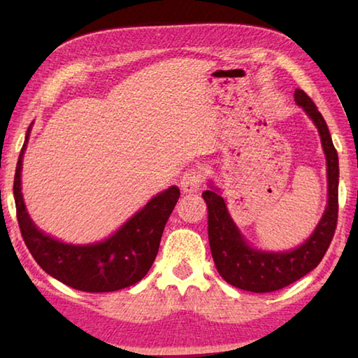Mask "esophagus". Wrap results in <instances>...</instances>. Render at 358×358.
<instances>
[{
  "label": "esophagus",
  "mask_w": 358,
  "mask_h": 358,
  "mask_svg": "<svg viewBox=\"0 0 358 358\" xmlns=\"http://www.w3.org/2000/svg\"><path fill=\"white\" fill-rule=\"evenodd\" d=\"M203 181V172L201 169H189L181 178V189L183 192H197Z\"/></svg>",
  "instance_id": "34e87169"
}]
</instances>
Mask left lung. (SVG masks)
<instances>
[{
  "instance_id": "8db88e82",
  "label": "left lung",
  "mask_w": 358,
  "mask_h": 358,
  "mask_svg": "<svg viewBox=\"0 0 358 358\" xmlns=\"http://www.w3.org/2000/svg\"><path fill=\"white\" fill-rule=\"evenodd\" d=\"M294 96L296 104L316 124L327 157L329 205L311 237L301 246L286 252L252 250L230 217L217 189L202 192L208 208V240L217 273L232 286L256 294L280 290L316 268L329 250L338 222V153L325 120L310 96L303 90H295Z\"/></svg>"
}]
</instances>
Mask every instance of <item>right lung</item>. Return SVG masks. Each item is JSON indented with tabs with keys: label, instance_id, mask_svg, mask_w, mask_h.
I'll return each instance as SVG.
<instances>
[{
	"label": "right lung",
	"instance_id": "add662e5",
	"mask_svg": "<svg viewBox=\"0 0 358 358\" xmlns=\"http://www.w3.org/2000/svg\"><path fill=\"white\" fill-rule=\"evenodd\" d=\"M29 126L14 177L17 221L23 241L42 270L83 292H113L142 280L153 265L166 222L177 205L180 189L172 186L145 205L110 238L94 245H68L34 226L23 203L20 172Z\"/></svg>",
	"mask_w": 358,
	"mask_h": 358
}]
</instances>
